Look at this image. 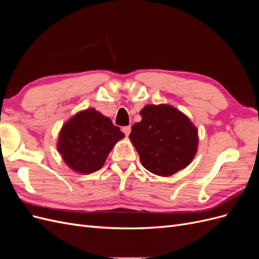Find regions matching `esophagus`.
I'll list each match as a JSON object with an SVG mask.
<instances>
[{
    "label": "esophagus",
    "mask_w": 259,
    "mask_h": 259,
    "mask_svg": "<svg viewBox=\"0 0 259 259\" xmlns=\"http://www.w3.org/2000/svg\"><path fill=\"white\" fill-rule=\"evenodd\" d=\"M122 131H123V133L126 136H128L130 134H131V131H132V127L131 126H124L123 128H122Z\"/></svg>",
    "instance_id": "1"
}]
</instances>
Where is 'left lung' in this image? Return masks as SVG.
<instances>
[{
	"label": "left lung",
	"mask_w": 259,
	"mask_h": 259,
	"mask_svg": "<svg viewBox=\"0 0 259 259\" xmlns=\"http://www.w3.org/2000/svg\"><path fill=\"white\" fill-rule=\"evenodd\" d=\"M130 139L143 166L158 176L187 167L198 151V130L186 114L169 105H147Z\"/></svg>",
	"instance_id": "8db88e82"
}]
</instances>
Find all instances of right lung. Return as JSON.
<instances>
[{"instance_id":"add662e5","label":"right lung","mask_w":259,"mask_h":259,"mask_svg":"<svg viewBox=\"0 0 259 259\" xmlns=\"http://www.w3.org/2000/svg\"><path fill=\"white\" fill-rule=\"evenodd\" d=\"M124 136L109 117L89 108L62 125L57 149L70 168L91 174L104 166L108 154Z\"/></svg>"}]
</instances>
